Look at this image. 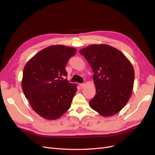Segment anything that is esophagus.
Listing matches in <instances>:
<instances>
[{
  "instance_id": "34e87169",
  "label": "esophagus",
  "mask_w": 155,
  "mask_h": 155,
  "mask_svg": "<svg viewBox=\"0 0 155 155\" xmlns=\"http://www.w3.org/2000/svg\"><path fill=\"white\" fill-rule=\"evenodd\" d=\"M80 86L81 88H83L85 86V84H80Z\"/></svg>"
}]
</instances>
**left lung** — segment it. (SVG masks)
Listing matches in <instances>:
<instances>
[{
  "instance_id": "1",
  "label": "left lung",
  "mask_w": 155,
  "mask_h": 155,
  "mask_svg": "<svg viewBox=\"0 0 155 155\" xmlns=\"http://www.w3.org/2000/svg\"><path fill=\"white\" fill-rule=\"evenodd\" d=\"M79 53L90 64L95 95L90 107L104 117L116 114L131 96L134 81L133 64L116 48L106 44L92 45Z\"/></svg>"
}]
</instances>
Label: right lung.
Segmentation results:
<instances>
[{"label":"right lung","instance_id":"1","mask_svg":"<svg viewBox=\"0 0 155 155\" xmlns=\"http://www.w3.org/2000/svg\"><path fill=\"white\" fill-rule=\"evenodd\" d=\"M76 51L75 48L51 45L36 53L24 66L23 92L32 109L44 119H58L71 106L77 84L63 77L67 76L65 67Z\"/></svg>","mask_w":155,"mask_h":155}]
</instances>
